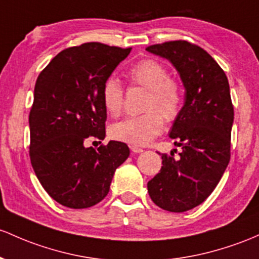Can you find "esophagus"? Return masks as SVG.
I'll use <instances>...</instances> for the list:
<instances>
[{
  "instance_id": "esophagus-1",
  "label": "esophagus",
  "mask_w": 259,
  "mask_h": 259,
  "mask_svg": "<svg viewBox=\"0 0 259 259\" xmlns=\"http://www.w3.org/2000/svg\"><path fill=\"white\" fill-rule=\"evenodd\" d=\"M130 150H132L133 153H140V152L144 151L141 147H138V146H130Z\"/></svg>"
}]
</instances>
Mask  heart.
I'll use <instances>...</instances> for the list:
<instances>
[{
	"instance_id": "b5f03b06",
	"label": "heart",
	"mask_w": 259,
	"mask_h": 259,
	"mask_svg": "<svg viewBox=\"0 0 259 259\" xmlns=\"http://www.w3.org/2000/svg\"><path fill=\"white\" fill-rule=\"evenodd\" d=\"M133 83L150 91L145 114L129 116L110 126V136L118 141L144 146L151 143L163 130L164 119L171 121L180 115L183 103L182 87L177 79L169 77L168 69L155 59H145L129 71ZM102 101L107 112L120 115L124 107V91L119 79L108 78L102 88Z\"/></svg>"
}]
</instances>
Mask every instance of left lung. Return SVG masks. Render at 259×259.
Segmentation results:
<instances>
[{"label": "left lung", "instance_id": "8db88e82", "mask_svg": "<svg viewBox=\"0 0 259 259\" xmlns=\"http://www.w3.org/2000/svg\"><path fill=\"white\" fill-rule=\"evenodd\" d=\"M146 51L171 62L186 91L169 132L182 147L180 158L162 153L163 166L147 183V192L160 208L183 212L211 194L229 164L234 124L229 81L205 50L186 40L151 45Z\"/></svg>", "mask_w": 259, "mask_h": 259}]
</instances>
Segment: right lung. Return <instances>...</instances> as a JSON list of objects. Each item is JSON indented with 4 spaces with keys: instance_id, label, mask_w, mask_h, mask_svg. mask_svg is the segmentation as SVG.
<instances>
[{
    "instance_id": "right-lung-1",
    "label": "right lung",
    "mask_w": 259,
    "mask_h": 259,
    "mask_svg": "<svg viewBox=\"0 0 259 259\" xmlns=\"http://www.w3.org/2000/svg\"><path fill=\"white\" fill-rule=\"evenodd\" d=\"M132 48L86 42L62 50L38 76L29 114V156L42 188L71 209H86L106 198L115 169L129 147L109 141L97 150L88 138H106L102 88Z\"/></svg>"
}]
</instances>
